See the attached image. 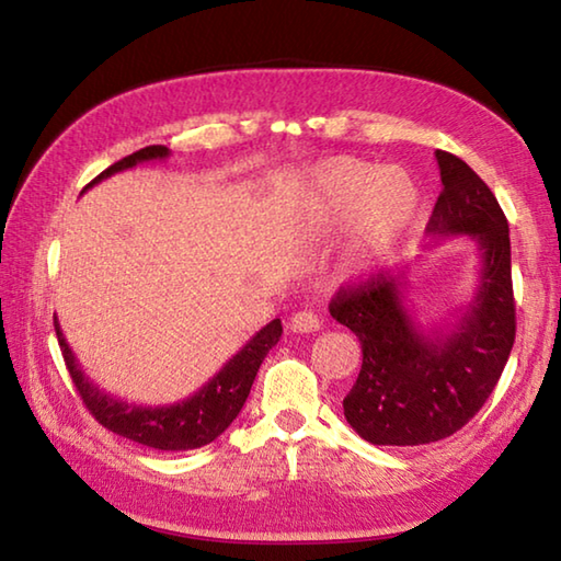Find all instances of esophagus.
Wrapping results in <instances>:
<instances>
[{"label":"esophagus","mask_w":561,"mask_h":561,"mask_svg":"<svg viewBox=\"0 0 561 561\" xmlns=\"http://www.w3.org/2000/svg\"><path fill=\"white\" fill-rule=\"evenodd\" d=\"M319 327H321L319 317L314 314V311H307V309L297 311V314L289 319V329L297 331V334H309V331H317Z\"/></svg>","instance_id":"34e87169"}]
</instances>
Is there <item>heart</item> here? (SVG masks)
Returning a JSON list of instances; mask_svg holds the SVG:
<instances>
[{"label": "heart", "mask_w": 561, "mask_h": 561, "mask_svg": "<svg viewBox=\"0 0 561 561\" xmlns=\"http://www.w3.org/2000/svg\"><path fill=\"white\" fill-rule=\"evenodd\" d=\"M309 207L319 230L351 222L346 262L356 274H368L403 244L421 210V193L401 168L331 158L311 170Z\"/></svg>", "instance_id": "1"}]
</instances>
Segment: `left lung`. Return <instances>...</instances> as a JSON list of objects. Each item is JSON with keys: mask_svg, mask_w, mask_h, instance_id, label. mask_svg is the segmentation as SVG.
<instances>
[{"mask_svg": "<svg viewBox=\"0 0 561 561\" xmlns=\"http://www.w3.org/2000/svg\"><path fill=\"white\" fill-rule=\"evenodd\" d=\"M443 193L433 237H470L480 250V287L458 324L423 331L405 309V277L388 272L346 284L329 311L360 341L364 364L344 415L374 445H425L460 431L480 411L515 344L510 227L492 190L458 156L438 150Z\"/></svg>", "mask_w": 561, "mask_h": 561, "instance_id": "1", "label": "left lung"}]
</instances>
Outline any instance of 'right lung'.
<instances>
[{
    "instance_id": "right-lung-1",
    "label": "right lung",
    "mask_w": 561,
    "mask_h": 561,
    "mask_svg": "<svg viewBox=\"0 0 561 561\" xmlns=\"http://www.w3.org/2000/svg\"><path fill=\"white\" fill-rule=\"evenodd\" d=\"M168 156L170 150L165 146L140 148L133 156L123 158L118 163L103 170V173L96 180H91L83 190L101 183L103 178H111L113 173H121V170L146 163V160H163ZM54 329L56 339H59L66 368H69L71 374V381L76 386V391H79L83 405L91 411V415L96 417L103 428L156 450H195L203 448L207 443H213L217 435H222L227 431V425H230L237 413L242 411L264 356L270 354L272 346H277V341L282 336V321L274 319L247 341V344L227 360L201 391H195L193 396L185 398V401L173 405H138L101 391V388L81 371V366L76 364L56 317Z\"/></svg>"
}]
</instances>
